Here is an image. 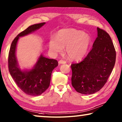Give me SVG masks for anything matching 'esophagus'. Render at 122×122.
<instances>
[{
  "instance_id": "34e87169",
  "label": "esophagus",
  "mask_w": 122,
  "mask_h": 122,
  "mask_svg": "<svg viewBox=\"0 0 122 122\" xmlns=\"http://www.w3.org/2000/svg\"><path fill=\"white\" fill-rule=\"evenodd\" d=\"M58 63L60 64H65L66 63V61H63V60H60V61H58Z\"/></svg>"
}]
</instances>
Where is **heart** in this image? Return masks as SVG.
Returning a JSON list of instances; mask_svg holds the SVG:
<instances>
[{"instance_id":"heart-1","label":"heart","mask_w":122,"mask_h":122,"mask_svg":"<svg viewBox=\"0 0 122 122\" xmlns=\"http://www.w3.org/2000/svg\"><path fill=\"white\" fill-rule=\"evenodd\" d=\"M91 44L89 34L75 29H69L60 30L56 37H51L49 46L54 55L61 53L65 47V52L70 58L79 60L87 55Z\"/></svg>"}]
</instances>
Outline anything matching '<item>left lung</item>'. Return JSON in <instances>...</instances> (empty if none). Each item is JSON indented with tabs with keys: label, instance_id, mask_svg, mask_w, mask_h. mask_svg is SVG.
I'll return each mask as SVG.
<instances>
[{
	"label": "left lung",
	"instance_id": "8db88e82",
	"mask_svg": "<svg viewBox=\"0 0 122 122\" xmlns=\"http://www.w3.org/2000/svg\"><path fill=\"white\" fill-rule=\"evenodd\" d=\"M97 31V37L86 57L71 65L72 85L83 94H94L103 87L116 61V51L109 35L98 27Z\"/></svg>",
	"mask_w": 122,
	"mask_h": 122
}]
</instances>
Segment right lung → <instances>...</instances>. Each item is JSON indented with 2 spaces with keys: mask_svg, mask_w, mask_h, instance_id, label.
Returning a JSON list of instances; mask_svg holds the SVG:
<instances>
[{
  "mask_svg": "<svg viewBox=\"0 0 122 122\" xmlns=\"http://www.w3.org/2000/svg\"><path fill=\"white\" fill-rule=\"evenodd\" d=\"M45 24L46 22L31 25L18 34L13 41L8 55V69L10 76L19 88L29 95H40L48 88L51 73L58 64L56 59H49L41 53L32 68L21 69L16 56L17 44L19 38L34 33Z\"/></svg>",
  "mask_w": 122,
  "mask_h": 122,
  "instance_id": "obj_1",
  "label": "right lung"
}]
</instances>
